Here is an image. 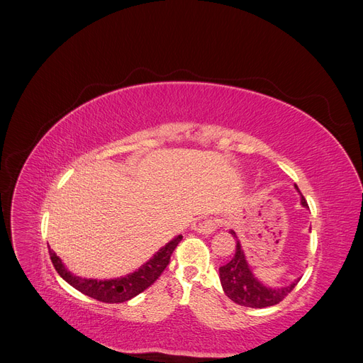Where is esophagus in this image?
<instances>
[{"label": "esophagus", "instance_id": "esophagus-1", "mask_svg": "<svg viewBox=\"0 0 363 363\" xmlns=\"http://www.w3.org/2000/svg\"><path fill=\"white\" fill-rule=\"evenodd\" d=\"M223 224V219L221 218H218V216H211V218H207L206 221H203L200 225H199V230L201 233H204V235H211V233H213L215 230Z\"/></svg>", "mask_w": 363, "mask_h": 363}]
</instances>
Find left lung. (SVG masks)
Wrapping results in <instances>:
<instances>
[{"mask_svg":"<svg viewBox=\"0 0 363 363\" xmlns=\"http://www.w3.org/2000/svg\"><path fill=\"white\" fill-rule=\"evenodd\" d=\"M301 204L307 207V201L304 196H301ZM230 233L236 238V252L232 257V260L219 268V279H221L223 289L228 298L239 306L252 307V309H263V307L279 304L280 301L286 298L300 279L295 283L289 284V286L281 288V289H271V288L263 286V284L257 281V279L252 276V272L250 271L248 263L245 260L244 250L240 247L236 233L233 230Z\"/></svg>","mask_w":363,"mask_h":363,"instance_id":"left-lung-1","label":"left lung"}]
</instances>
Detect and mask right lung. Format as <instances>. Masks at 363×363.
<instances>
[{
  "mask_svg": "<svg viewBox=\"0 0 363 363\" xmlns=\"http://www.w3.org/2000/svg\"><path fill=\"white\" fill-rule=\"evenodd\" d=\"M182 238H183L182 235L174 238L171 242H168L156 252L155 257L150 259L145 265H142L133 274H128L125 277L113 279V280H94V279L77 277L63 267L62 260L50 247H48V251H50L52 265L59 272V276L65 281H68L72 288L98 301L124 303L133 298V296H136L138 294L144 292L162 276L164 268L169 265L171 255L174 252V250L177 248Z\"/></svg>",
  "mask_w": 363,
  "mask_h": 363,
  "instance_id": "1",
  "label": "right lung"
}]
</instances>
